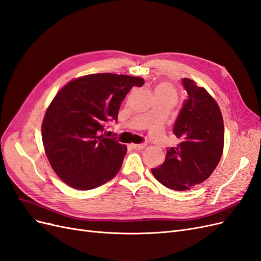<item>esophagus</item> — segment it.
<instances>
[{
	"label": "esophagus",
	"instance_id": "esophagus-1",
	"mask_svg": "<svg viewBox=\"0 0 261 261\" xmlns=\"http://www.w3.org/2000/svg\"><path fill=\"white\" fill-rule=\"evenodd\" d=\"M132 147H133L134 149H136V150H141V149H144V148H146V147H147V143L135 144V145H132Z\"/></svg>",
	"mask_w": 261,
	"mask_h": 261
}]
</instances>
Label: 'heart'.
<instances>
[{
  "mask_svg": "<svg viewBox=\"0 0 261 261\" xmlns=\"http://www.w3.org/2000/svg\"><path fill=\"white\" fill-rule=\"evenodd\" d=\"M161 93H171V94H174V91H173V88L168 85V84H161L159 86H156V88L154 90V94H161Z\"/></svg>",
  "mask_w": 261,
  "mask_h": 261,
  "instance_id": "heart-1",
  "label": "heart"
}]
</instances>
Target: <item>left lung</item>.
<instances>
[{"label": "left lung", "mask_w": 261, "mask_h": 261, "mask_svg": "<svg viewBox=\"0 0 261 261\" xmlns=\"http://www.w3.org/2000/svg\"><path fill=\"white\" fill-rule=\"evenodd\" d=\"M180 82L187 98L173 127L179 144L168 148L165 161L151 172L165 187L188 191L217 168L223 151L224 125L218 103L206 89L188 78Z\"/></svg>", "instance_id": "left-lung-1"}]
</instances>
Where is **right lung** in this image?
Segmentation results:
<instances>
[{"mask_svg": "<svg viewBox=\"0 0 261 261\" xmlns=\"http://www.w3.org/2000/svg\"><path fill=\"white\" fill-rule=\"evenodd\" d=\"M140 77L91 74L68 83L58 92L42 123V141L51 167L69 186L88 191L103 185L120 171L125 145L101 133L117 121L118 110Z\"/></svg>", "mask_w": 261, "mask_h": 261, "instance_id": "1", "label": "right lung"}]
</instances>
